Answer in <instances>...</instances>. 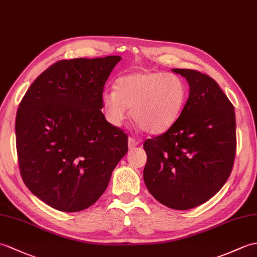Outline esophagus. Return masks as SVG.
Returning <instances> with one entry per match:
<instances>
[{"instance_id":"esophagus-1","label":"esophagus","mask_w":257,"mask_h":257,"mask_svg":"<svg viewBox=\"0 0 257 257\" xmlns=\"http://www.w3.org/2000/svg\"><path fill=\"white\" fill-rule=\"evenodd\" d=\"M138 145H139V142L137 141L136 139H134V138H129L128 139V147H129V149H134Z\"/></svg>"}]
</instances>
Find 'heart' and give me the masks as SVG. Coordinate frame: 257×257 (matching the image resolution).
Listing matches in <instances>:
<instances>
[{
	"label": "heart",
	"instance_id": "obj_1",
	"mask_svg": "<svg viewBox=\"0 0 257 257\" xmlns=\"http://www.w3.org/2000/svg\"><path fill=\"white\" fill-rule=\"evenodd\" d=\"M186 86L174 73L139 71L119 77L116 88L101 94L108 121L120 126L129 115L151 135L162 134L180 117L186 101Z\"/></svg>",
	"mask_w": 257,
	"mask_h": 257
}]
</instances>
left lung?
Masks as SVG:
<instances>
[{"label":"left lung","instance_id":"left-lung-1","mask_svg":"<svg viewBox=\"0 0 257 257\" xmlns=\"http://www.w3.org/2000/svg\"><path fill=\"white\" fill-rule=\"evenodd\" d=\"M172 71L188 82V99L173 126L143 145V180L161 204L187 210L209 200L230 176L236 149L235 112L210 76L189 69Z\"/></svg>","mask_w":257,"mask_h":257}]
</instances>
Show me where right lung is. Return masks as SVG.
I'll use <instances>...</instances> for the list:
<instances>
[{
  "mask_svg": "<svg viewBox=\"0 0 257 257\" xmlns=\"http://www.w3.org/2000/svg\"><path fill=\"white\" fill-rule=\"evenodd\" d=\"M119 56L52 64L27 89L15 133L21 175L28 189L57 210L96 202L128 151V138L101 112L104 85Z\"/></svg>",
  "mask_w": 257,
  "mask_h": 257,
  "instance_id": "right-lung-1",
  "label": "right lung"
}]
</instances>
